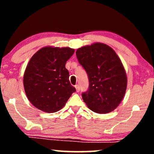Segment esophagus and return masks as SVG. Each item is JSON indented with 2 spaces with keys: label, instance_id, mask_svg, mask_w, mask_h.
Wrapping results in <instances>:
<instances>
[{
  "label": "esophagus",
  "instance_id": "esophagus-1",
  "mask_svg": "<svg viewBox=\"0 0 154 154\" xmlns=\"http://www.w3.org/2000/svg\"><path fill=\"white\" fill-rule=\"evenodd\" d=\"M75 89H76V92H79L80 91V86L79 85H75Z\"/></svg>",
  "mask_w": 154,
  "mask_h": 154
}]
</instances>
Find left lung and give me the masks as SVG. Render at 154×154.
<instances>
[{
	"instance_id": "8db88e82",
	"label": "left lung",
	"mask_w": 154,
	"mask_h": 154,
	"mask_svg": "<svg viewBox=\"0 0 154 154\" xmlns=\"http://www.w3.org/2000/svg\"><path fill=\"white\" fill-rule=\"evenodd\" d=\"M75 54L89 79V89L82 94L88 108L97 113L116 109L125 94L128 79L116 52L106 44L94 43L79 48Z\"/></svg>"
}]
</instances>
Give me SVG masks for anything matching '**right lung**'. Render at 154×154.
Masks as SVG:
<instances>
[{"instance_id":"1","label":"right lung","mask_w":154,"mask_h":154,"mask_svg":"<svg viewBox=\"0 0 154 154\" xmlns=\"http://www.w3.org/2000/svg\"><path fill=\"white\" fill-rule=\"evenodd\" d=\"M75 50L68 47L47 46L32 56L25 69L24 88L30 102L44 112L60 111L75 88L65 67Z\"/></svg>"}]
</instances>
